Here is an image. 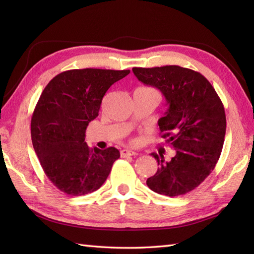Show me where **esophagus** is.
<instances>
[{
    "mask_svg": "<svg viewBox=\"0 0 254 254\" xmlns=\"http://www.w3.org/2000/svg\"><path fill=\"white\" fill-rule=\"evenodd\" d=\"M120 154H121V157H128V156L138 155V153L134 152V150H131V149H122Z\"/></svg>",
    "mask_w": 254,
    "mask_h": 254,
    "instance_id": "34e87169",
    "label": "esophagus"
}]
</instances>
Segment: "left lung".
Listing matches in <instances>:
<instances>
[{"mask_svg":"<svg viewBox=\"0 0 254 254\" xmlns=\"http://www.w3.org/2000/svg\"><path fill=\"white\" fill-rule=\"evenodd\" d=\"M142 83L161 91L168 105L158 120L161 137L176 149L170 161L157 159V172L147 179L150 190L167 196L183 195L206 179L216 166L226 134L223 102L201 73L179 65L133 67Z\"/></svg>","mask_w":254,"mask_h":254,"instance_id":"1","label":"left lung"}]
</instances>
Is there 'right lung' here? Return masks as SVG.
I'll use <instances>...</instances> for the list:
<instances>
[{
	"mask_svg": "<svg viewBox=\"0 0 254 254\" xmlns=\"http://www.w3.org/2000/svg\"><path fill=\"white\" fill-rule=\"evenodd\" d=\"M128 73L69 69L53 77L42 91L31 117V141L46 176L60 191L79 196L98 190L120 157L115 147H88L85 132L98 117L107 90Z\"/></svg>",
	"mask_w": 254,
	"mask_h": 254,
	"instance_id": "obj_1",
	"label": "right lung"
}]
</instances>
